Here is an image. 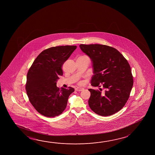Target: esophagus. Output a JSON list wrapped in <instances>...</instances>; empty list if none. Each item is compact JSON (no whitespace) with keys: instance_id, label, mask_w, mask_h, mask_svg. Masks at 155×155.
Instances as JSON below:
<instances>
[{"instance_id":"1","label":"esophagus","mask_w":155,"mask_h":155,"mask_svg":"<svg viewBox=\"0 0 155 155\" xmlns=\"http://www.w3.org/2000/svg\"><path fill=\"white\" fill-rule=\"evenodd\" d=\"M75 90L77 91H82L83 90H84L83 88H81V87H77L75 89Z\"/></svg>"}]
</instances>
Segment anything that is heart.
<instances>
[{"instance_id":"obj_1","label":"heart","mask_w":155,"mask_h":155,"mask_svg":"<svg viewBox=\"0 0 155 155\" xmlns=\"http://www.w3.org/2000/svg\"><path fill=\"white\" fill-rule=\"evenodd\" d=\"M80 84H81V83H80Z\"/></svg>"}]
</instances>
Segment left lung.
Here are the masks:
<instances>
[{
	"label": "left lung",
	"mask_w": 155,
	"mask_h": 155,
	"mask_svg": "<svg viewBox=\"0 0 155 155\" xmlns=\"http://www.w3.org/2000/svg\"><path fill=\"white\" fill-rule=\"evenodd\" d=\"M80 48L91 59L94 75L92 86L102 89H89L90 109L96 114L109 116L124 107L129 99L134 80L131 67L122 53L109 46L81 44Z\"/></svg>",
	"instance_id": "left-lung-1"
}]
</instances>
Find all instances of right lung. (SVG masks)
<instances>
[{"instance_id": "add662e5", "label": "right lung", "mask_w": 155, "mask_h": 155, "mask_svg": "<svg viewBox=\"0 0 155 155\" xmlns=\"http://www.w3.org/2000/svg\"><path fill=\"white\" fill-rule=\"evenodd\" d=\"M77 46H58L42 51L35 59L27 74L25 89L28 99L37 111L47 117H54L66 108L69 97L74 90L57 87L62 66Z\"/></svg>"}]
</instances>
